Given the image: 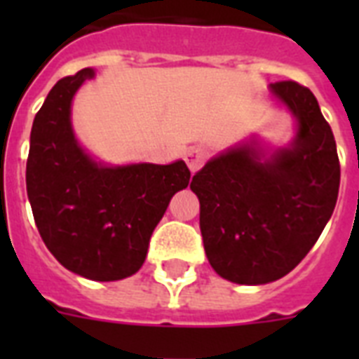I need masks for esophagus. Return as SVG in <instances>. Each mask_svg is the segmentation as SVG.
Returning a JSON list of instances; mask_svg holds the SVG:
<instances>
[{
	"mask_svg": "<svg viewBox=\"0 0 359 359\" xmlns=\"http://www.w3.org/2000/svg\"><path fill=\"white\" fill-rule=\"evenodd\" d=\"M207 156H208V151L201 145L190 147V149L184 152V160H186V163H188V168H190L191 171H197V169L201 168L203 162L207 160Z\"/></svg>",
	"mask_w": 359,
	"mask_h": 359,
	"instance_id": "obj_1",
	"label": "esophagus"
}]
</instances>
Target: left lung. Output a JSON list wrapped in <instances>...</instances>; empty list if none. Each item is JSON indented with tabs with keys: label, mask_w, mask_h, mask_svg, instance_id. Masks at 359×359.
I'll return each instance as SVG.
<instances>
[{
	"label": "left lung",
	"mask_w": 359,
	"mask_h": 359,
	"mask_svg": "<svg viewBox=\"0 0 359 359\" xmlns=\"http://www.w3.org/2000/svg\"><path fill=\"white\" fill-rule=\"evenodd\" d=\"M272 93L296 115L290 149L270 160L251 147L214 158L190 188L210 266L233 283L262 285L298 266L334 214L341 165L334 132L307 87L283 80Z\"/></svg>",
	"instance_id": "obj_1"
}]
</instances>
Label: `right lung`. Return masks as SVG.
Wrapping results in <instances>:
<instances>
[{
  "label": "right lung",
  "instance_id": "right-lung-1",
  "mask_svg": "<svg viewBox=\"0 0 359 359\" xmlns=\"http://www.w3.org/2000/svg\"><path fill=\"white\" fill-rule=\"evenodd\" d=\"M95 72L59 80L31 128L25 184L36 229L52 255L93 281H117L145 262L152 231L171 197L190 182L182 160L104 168L81 151L70 102Z\"/></svg>",
  "mask_w": 359,
  "mask_h": 359
}]
</instances>
